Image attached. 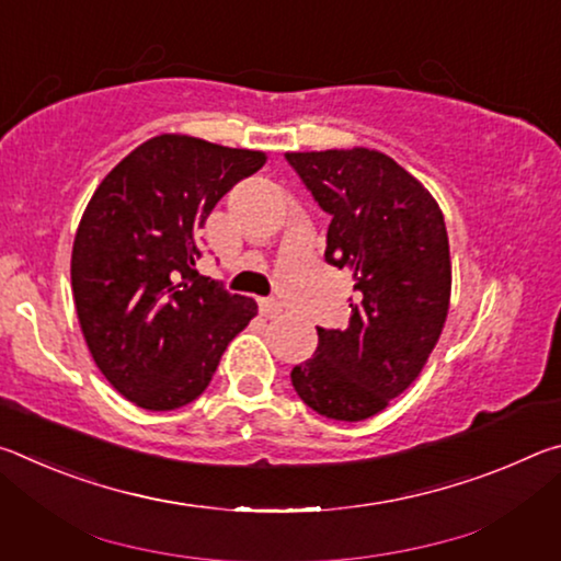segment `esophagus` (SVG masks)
Wrapping results in <instances>:
<instances>
[{
    "mask_svg": "<svg viewBox=\"0 0 561 561\" xmlns=\"http://www.w3.org/2000/svg\"><path fill=\"white\" fill-rule=\"evenodd\" d=\"M260 311H262V317L274 319V317L282 314V304L274 301V299H260Z\"/></svg>",
    "mask_w": 561,
    "mask_h": 561,
    "instance_id": "1",
    "label": "esophagus"
}]
</instances>
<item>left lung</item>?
<instances>
[{
  "mask_svg": "<svg viewBox=\"0 0 561 561\" xmlns=\"http://www.w3.org/2000/svg\"><path fill=\"white\" fill-rule=\"evenodd\" d=\"M331 215L324 260L354 274L346 329H317L314 356L291 368L319 415L366 421L401 396L438 344L450 307V244L435 197L374 148L287 153Z\"/></svg>",
  "mask_w": 561,
  "mask_h": 561,
  "instance_id": "obj_1",
  "label": "left lung"
}]
</instances>
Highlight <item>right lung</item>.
I'll use <instances>...</instances> for the list:
<instances>
[{"label": "right lung", "mask_w": 561, "mask_h": 561, "mask_svg": "<svg viewBox=\"0 0 561 561\" xmlns=\"http://www.w3.org/2000/svg\"><path fill=\"white\" fill-rule=\"evenodd\" d=\"M262 150L163 133L101 180L71 252L76 314L106 381L146 411L193 403L257 301L195 272L220 197L264 165Z\"/></svg>", "instance_id": "add662e5"}]
</instances>
